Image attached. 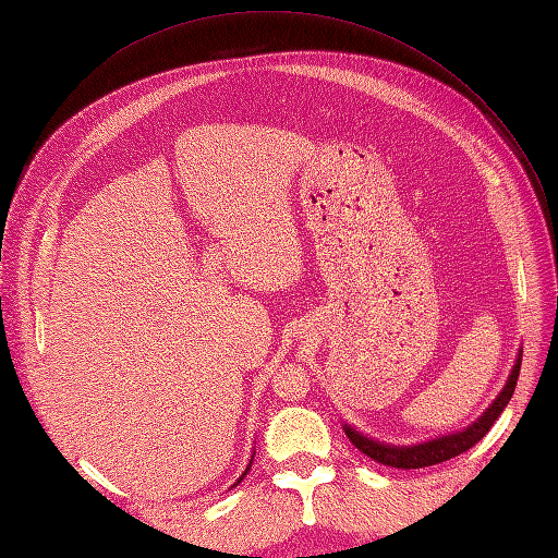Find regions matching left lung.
Wrapping results in <instances>:
<instances>
[{"instance_id": "left-lung-1", "label": "left lung", "mask_w": 558, "mask_h": 558, "mask_svg": "<svg viewBox=\"0 0 558 558\" xmlns=\"http://www.w3.org/2000/svg\"><path fill=\"white\" fill-rule=\"evenodd\" d=\"M520 362H522V350L515 357V364L511 368V375L507 379L505 389L500 391V396L490 402V407L473 425H468L461 432L438 436V438H432V441L416 444V446H389L383 441H375V438L364 436L362 432L350 427L348 423H343V432L350 438V444H353L360 452L375 459L377 463H385L391 468H404V471H409V468H425V465L448 461L452 457H459L465 450H471L475 444H480L486 436V432L493 427V423L500 418V414L505 412V407L509 404V400L515 391L518 375H520Z\"/></svg>"}]
</instances>
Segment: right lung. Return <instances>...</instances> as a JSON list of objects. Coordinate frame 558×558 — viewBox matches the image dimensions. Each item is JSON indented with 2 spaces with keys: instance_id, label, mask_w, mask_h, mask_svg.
<instances>
[{
  "instance_id": "right-lung-1",
  "label": "right lung",
  "mask_w": 558,
  "mask_h": 558,
  "mask_svg": "<svg viewBox=\"0 0 558 558\" xmlns=\"http://www.w3.org/2000/svg\"><path fill=\"white\" fill-rule=\"evenodd\" d=\"M251 463H253V459H251ZM251 463H248V465H246V471H244V473H242V477H240V480H238V482H234V484H232V486H238V484H240V482H242V480H244V475H246V473H248V471H251Z\"/></svg>"
}]
</instances>
